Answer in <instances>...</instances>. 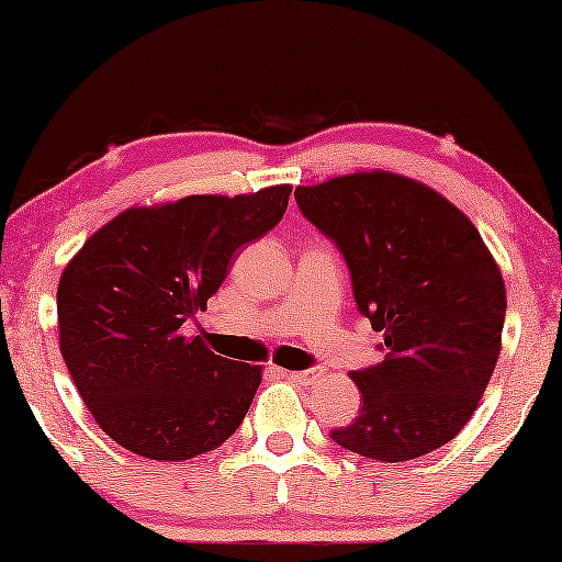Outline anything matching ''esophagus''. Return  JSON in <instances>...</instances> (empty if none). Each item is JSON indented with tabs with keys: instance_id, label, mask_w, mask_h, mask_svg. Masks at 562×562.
I'll list each match as a JSON object with an SVG mask.
<instances>
[{
	"instance_id": "34e87169",
	"label": "esophagus",
	"mask_w": 562,
	"mask_h": 562,
	"mask_svg": "<svg viewBox=\"0 0 562 562\" xmlns=\"http://www.w3.org/2000/svg\"><path fill=\"white\" fill-rule=\"evenodd\" d=\"M289 379L302 383V386H312V383H317L322 379V371H317V368H310V371H291Z\"/></svg>"
}]
</instances>
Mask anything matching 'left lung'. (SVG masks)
<instances>
[{"instance_id": "1", "label": "left lung", "mask_w": 562, "mask_h": 562, "mask_svg": "<svg viewBox=\"0 0 562 562\" xmlns=\"http://www.w3.org/2000/svg\"><path fill=\"white\" fill-rule=\"evenodd\" d=\"M294 196L340 250L358 312L386 352L350 373L363 406L329 437L383 463L442 448L473 417L502 352L504 279L479 229L396 173L340 176Z\"/></svg>"}]
</instances>
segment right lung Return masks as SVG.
<instances>
[{
	"instance_id": "1",
	"label": "right lung",
	"mask_w": 562,
	"mask_h": 562,
	"mask_svg": "<svg viewBox=\"0 0 562 562\" xmlns=\"http://www.w3.org/2000/svg\"><path fill=\"white\" fill-rule=\"evenodd\" d=\"M291 187L137 206L89 237L58 283L68 373L97 425L150 460H189L240 427L260 366L181 333L227 279L237 248L279 225Z\"/></svg>"
}]
</instances>
